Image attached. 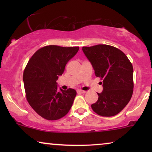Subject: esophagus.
Returning <instances> with one entry per match:
<instances>
[{
  "label": "esophagus",
  "instance_id": "1",
  "mask_svg": "<svg viewBox=\"0 0 152 152\" xmlns=\"http://www.w3.org/2000/svg\"><path fill=\"white\" fill-rule=\"evenodd\" d=\"M77 93H80V94H82V93H86V91L80 90V89H79V90L77 91Z\"/></svg>",
  "mask_w": 152,
  "mask_h": 152
}]
</instances>
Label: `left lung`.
I'll list each match as a JSON object with an SVG mask.
<instances>
[{
  "label": "left lung",
  "instance_id": "left-lung-1",
  "mask_svg": "<svg viewBox=\"0 0 152 152\" xmlns=\"http://www.w3.org/2000/svg\"><path fill=\"white\" fill-rule=\"evenodd\" d=\"M95 74L103 80V91L91 104L95 113L110 117L119 113L130 101L134 89V69L125 54L109 45L82 47Z\"/></svg>",
  "mask_w": 152,
  "mask_h": 152
}]
</instances>
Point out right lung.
I'll return each mask as SVG.
<instances>
[{
	"label": "right lung",
	"instance_id": "1",
	"mask_svg": "<svg viewBox=\"0 0 152 152\" xmlns=\"http://www.w3.org/2000/svg\"><path fill=\"white\" fill-rule=\"evenodd\" d=\"M79 47L48 45L39 49L29 60L23 80L27 100L33 109L46 120H56L70 111L77 92L64 91L57 83L66 65L77 53Z\"/></svg>",
	"mask_w": 152,
	"mask_h": 152
}]
</instances>
